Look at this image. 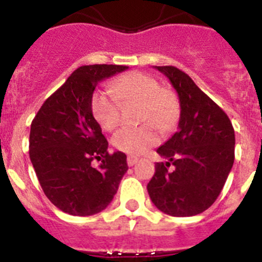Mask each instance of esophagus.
Returning <instances> with one entry per match:
<instances>
[{
	"instance_id": "esophagus-1",
	"label": "esophagus",
	"mask_w": 262,
	"mask_h": 262,
	"mask_svg": "<svg viewBox=\"0 0 262 262\" xmlns=\"http://www.w3.org/2000/svg\"><path fill=\"white\" fill-rule=\"evenodd\" d=\"M138 161H139V159L136 156H128V157H127V164H128V166L135 165Z\"/></svg>"
}]
</instances>
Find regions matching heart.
<instances>
[{
	"mask_svg": "<svg viewBox=\"0 0 262 262\" xmlns=\"http://www.w3.org/2000/svg\"><path fill=\"white\" fill-rule=\"evenodd\" d=\"M114 93L97 90L92 98V111L103 129L111 131L120 122L122 103H140L142 126L123 127L113 136V145L129 155H142L160 142V129L166 133L177 124L180 102L173 92L163 89L159 80L143 72H131L113 82Z\"/></svg>",
	"mask_w": 262,
	"mask_h": 262,
	"instance_id": "obj_1",
	"label": "heart"
}]
</instances>
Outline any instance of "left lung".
I'll return each instance as SVG.
<instances>
[{
    "label": "left lung",
    "instance_id": "8db88e82",
    "mask_svg": "<svg viewBox=\"0 0 262 262\" xmlns=\"http://www.w3.org/2000/svg\"><path fill=\"white\" fill-rule=\"evenodd\" d=\"M166 76L180 98L178 131L157 148L166 163H156L148 182L149 198L160 211L193 216L221 194L235 160V131L230 118L185 72L155 67ZM172 162L175 170L169 172Z\"/></svg>",
    "mask_w": 262,
    "mask_h": 262
}]
</instances>
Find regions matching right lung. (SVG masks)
<instances>
[{"instance_id": "right-lung-1", "label": "right lung", "mask_w": 262, "mask_h": 262, "mask_svg": "<svg viewBox=\"0 0 262 262\" xmlns=\"http://www.w3.org/2000/svg\"><path fill=\"white\" fill-rule=\"evenodd\" d=\"M126 66H84L48 97L32 119L30 160L48 200L71 215L105 210L127 172L123 152H107V140L93 117L92 98L99 81ZM101 160L94 168L91 161Z\"/></svg>"}]
</instances>
